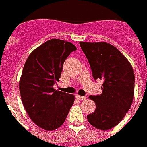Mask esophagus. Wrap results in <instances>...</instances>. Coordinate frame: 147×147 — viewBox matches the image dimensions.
Returning a JSON list of instances; mask_svg holds the SVG:
<instances>
[{
	"mask_svg": "<svg viewBox=\"0 0 147 147\" xmlns=\"http://www.w3.org/2000/svg\"><path fill=\"white\" fill-rule=\"evenodd\" d=\"M76 98H78V99H79V100H85V98H86V97L85 96H80V95H78V94H76Z\"/></svg>",
	"mask_w": 147,
	"mask_h": 147,
	"instance_id": "34e87169",
	"label": "esophagus"
}]
</instances>
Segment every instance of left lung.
<instances>
[{
  "label": "left lung",
  "instance_id": "8db88e82",
  "mask_svg": "<svg viewBox=\"0 0 147 147\" xmlns=\"http://www.w3.org/2000/svg\"><path fill=\"white\" fill-rule=\"evenodd\" d=\"M79 44L87 57L94 80L102 79V93L91 95L96 109L87 115L93 127L102 130L111 129L121 122L132 105L134 94V72L126 57L107 42Z\"/></svg>",
  "mask_w": 147,
  "mask_h": 147
}]
</instances>
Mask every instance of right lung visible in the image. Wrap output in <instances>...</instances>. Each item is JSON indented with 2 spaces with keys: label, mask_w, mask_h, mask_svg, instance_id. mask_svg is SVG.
<instances>
[{
  "label": "right lung",
  "mask_w": 147,
  "mask_h": 147,
  "mask_svg": "<svg viewBox=\"0 0 147 147\" xmlns=\"http://www.w3.org/2000/svg\"><path fill=\"white\" fill-rule=\"evenodd\" d=\"M72 43L53 39L30 53L20 80L22 102L29 117L40 127L53 130L63 124L73 105L75 96L55 91L63 63L71 52Z\"/></svg>",
  "instance_id": "right-lung-1"
}]
</instances>
